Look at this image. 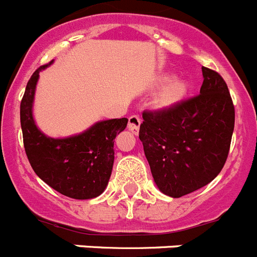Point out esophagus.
I'll return each mask as SVG.
<instances>
[{
    "instance_id": "obj_1",
    "label": "esophagus",
    "mask_w": 257,
    "mask_h": 257,
    "mask_svg": "<svg viewBox=\"0 0 257 257\" xmlns=\"http://www.w3.org/2000/svg\"><path fill=\"white\" fill-rule=\"evenodd\" d=\"M140 125H141V117L138 116V115H132V116H129L128 128L132 133L138 134V132H140Z\"/></svg>"
}]
</instances>
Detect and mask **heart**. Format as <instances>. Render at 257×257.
<instances>
[{
	"mask_svg": "<svg viewBox=\"0 0 257 257\" xmlns=\"http://www.w3.org/2000/svg\"><path fill=\"white\" fill-rule=\"evenodd\" d=\"M189 87L184 80L173 79L164 87L159 96V103L163 106L174 105L175 102L180 101L188 92Z\"/></svg>",
	"mask_w": 257,
	"mask_h": 257,
	"instance_id": "b5f03b06",
	"label": "heart"
}]
</instances>
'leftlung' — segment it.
Returning a JSON list of instances; mask_svg holds the SVG:
<instances>
[{
	"mask_svg": "<svg viewBox=\"0 0 257 257\" xmlns=\"http://www.w3.org/2000/svg\"><path fill=\"white\" fill-rule=\"evenodd\" d=\"M200 94L160 110H145L140 126L155 183L170 197L209 184L221 172L234 129V105L225 80L202 66Z\"/></svg>",
	"mask_w": 257,
	"mask_h": 257,
	"instance_id": "1",
	"label": "left lung"
}]
</instances>
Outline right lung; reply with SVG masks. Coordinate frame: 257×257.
Listing matches in <instances>:
<instances>
[{"label":"right lung","mask_w":257,"mask_h":257,"mask_svg":"<svg viewBox=\"0 0 257 257\" xmlns=\"http://www.w3.org/2000/svg\"><path fill=\"white\" fill-rule=\"evenodd\" d=\"M52 62V61H51ZM39 66L20 103V123L25 154L34 173L61 195L75 200H89L105 191L114 165L115 137L125 129L126 117L96 123L84 133L69 138H50L37 128L32 115Z\"/></svg>","instance_id":"right-lung-1"}]
</instances>
